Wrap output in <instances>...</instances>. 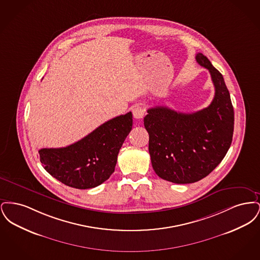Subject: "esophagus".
Wrapping results in <instances>:
<instances>
[{"label": "esophagus", "mask_w": 260, "mask_h": 260, "mask_svg": "<svg viewBox=\"0 0 260 260\" xmlns=\"http://www.w3.org/2000/svg\"><path fill=\"white\" fill-rule=\"evenodd\" d=\"M133 114H134V117L137 120L142 119L145 115V108L142 106H136L133 110Z\"/></svg>", "instance_id": "1"}]
</instances>
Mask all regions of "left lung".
Returning a JSON list of instances; mask_svg holds the SVG:
<instances>
[{
    "mask_svg": "<svg viewBox=\"0 0 260 260\" xmlns=\"http://www.w3.org/2000/svg\"><path fill=\"white\" fill-rule=\"evenodd\" d=\"M196 60L210 71L215 88L210 105L189 114L156 106L144 117L152 167L158 176L177 184L209 175L230 148L234 132V109L222 75L203 53Z\"/></svg>",
    "mask_w": 260,
    "mask_h": 260,
    "instance_id": "left-lung-1",
    "label": "left lung"
}]
</instances>
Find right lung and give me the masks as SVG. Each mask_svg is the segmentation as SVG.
I'll return each instance as SVG.
<instances>
[{
    "mask_svg": "<svg viewBox=\"0 0 260 260\" xmlns=\"http://www.w3.org/2000/svg\"><path fill=\"white\" fill-rule=\"evenodd\" d=\"M132 127L133 114L128 112L105 122L69 146L39 150L40 161L65 185L77 189L96 187L114 173L119 151Z\"/></svg>",
    "mask_w": 260,
    "mask_h": 260,
    "instance_id": "right-lung-1",
    "label": "right lung"
}]
</instances>
